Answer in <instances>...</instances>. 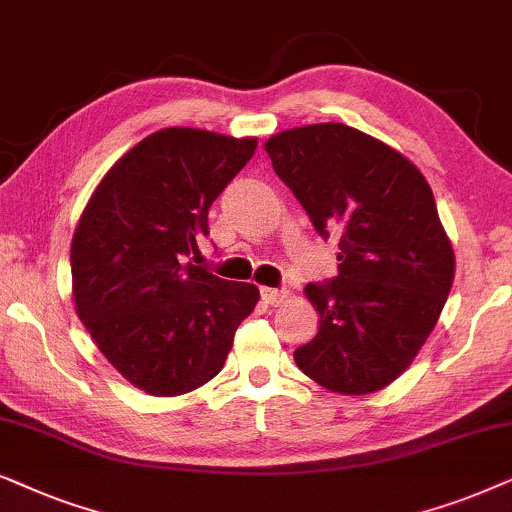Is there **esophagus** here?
I'll return each instance as SVG.
<instances>
[{"mask_svg":"<svg viewBox=\"0 0 512 512\" xmlns=\"http://www.w3.org/2000/svg\"><path fill=\"white\" fill-rule=\"evenodd\" d=\"M262 299L271 306H278L283 304L285 299H288V290H278V288H262Z\"/></svg>","mask_w":512,"mask_h":512,"instance_id":"1","label":"esophagus"}]
</instances>
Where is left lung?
<instances>
[{
  "label": "left lung",
  "mask_w": 512,
  "mask_h": 512,
  "mask_svg": "<svg viewBox=\"0 0 512 512\" xmlns=\"http://www.w3.org/2000/svg\"><path fill=\"white\" fill-rule=\"evenodd\" d=\"M264 149L318 234L342 229L337 276L304 288L320 325L295 363L335 393L379 391L410 367L454 281L431 187L410 159L344 124L292 128Z\"/></svg>",
  "instance_id": "8db88e82"
}]
</instances>
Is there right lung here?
<instances>
[{"instance_id": "obj_1", "label": "right lung", "mask_w": 512, "mask_h": 512, "mask_svg": "<svg viewBox=\"0 0 512 512\" xmlns=\"http://www.w3.org/2000/svg\"><path fill=\"white\" fill-rule=\"evenodd\" d=\"M257 149L255 138L163 128L107 170L72 238L74 309L124 379L182 395L215 377L260 290L189 257L208 210Z\"/></svg>"}]
</instances>
